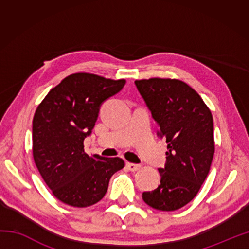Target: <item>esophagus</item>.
I'll list each match as a JSON object with an SVG mask.
<instances>
[{"mask_svg":"<svg viewBox=\"0 0 249 249\" xmlns=\"http://www.w3.org/2000/svg\"><path fill=\"white\" fill-rule=\"evenodd\" d=\"M126 167L127 169L130 171H137L138 169H141V165H136V163H132V162H127L126 163Z\"/></svg>","mask_w":249,"mask_h":249,"instance_id":"esophagus-1","label":"esophagus"}]
</instances>
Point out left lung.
I'll list each match as a JSON object with an SVG mask.
<instances>
[{
    "label": "left lung",
    "mask_w": 249,
    "mask_h": 249,
    "mask_svg": "<svg viewBox=\"0 0 249 249\" xmlns=\"http://www.w3.org/2000/svg\"><path fill=\"white\" fill-rule=\"evenodd\" d=\"M135 84L158 123L157 135L168 144L160 184L142 193V200L156 210L176 211L197 195L209 174L215 149L213 117L201 96L181 80L150 78Z\"/></svg>",
    "instance_id": "8db88e82"
}]
</instances>
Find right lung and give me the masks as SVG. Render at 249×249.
<instances>
[{
    "label": "right lung",
    "instance_id": "obj_1",
    "mask_svg": "<svg viewBox=\"0 0 249 249\" xmlns=\"http://www.w3.org/2000/svg\"><path fill=\"white\" fill-rule=\"evenodd\" d=\"M124 79L78 72L53 88L33 119V157L40 176L59 201L87 208L102 199L111 177L124 160L88 155L83 141L91 134L100 107L123 89Z\"/></svg>",
    "mask_w": 249,
    "mask_h": 249
}]
</instances>
